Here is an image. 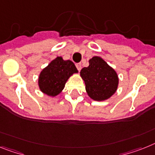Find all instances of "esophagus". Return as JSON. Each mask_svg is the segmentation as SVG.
Here are the masks:
<instances>
[{"label": "esophagus", "mask_w": 155, "mask_h": 155, "mask_svg": "<svg viewBox=\"0 0 155 155\" xmlns=\"http://www.w3.org/2000/svg\"><path fill=\"white\" fill-rule=\"evenodd\" d=\"M76 66H77V69L78 70V71H80V70H81V63H77Z\"/></svg>", "instance_id": "esophagus-1"}]
</instances>
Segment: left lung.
<instances>
[{
	"instance_id": "obj_1",
	"label": "left lung",
	"mask_w": 155,
	"mask_h": 155,
	"mask_svg": "<svg viewBox=\"0 0 155 155\" xmlns=\"http://www.w3.org/2000/svg\"><path fill=\"white\" fill-rule=\"evenodd\" d=\"M88 67L81 70V77L85 84V90L91 99L97 101H105L117 90L118 75L113 68L101 57L89 59Z\"/></svg>"
}]
</instances>
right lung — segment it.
Listing matches in <instances>:
<instances>
[{
    "label": "right lung",
    "instance_id": "add662e5",
    "mask_svg": "<svg viewBox=\"0 0 155 155\" xmlns=\"http://www.w3.org/2000/svg\"><path fill=\"white\" fill-rule=\"evenodd\" d=\"M78 73L74 62L57 57L41 71L39 76V89L47 95L55 97L65 87L70 76Z\"/></svg>",
    "mask_w": 155,
    "mask_h": 155
}]
</instances>
